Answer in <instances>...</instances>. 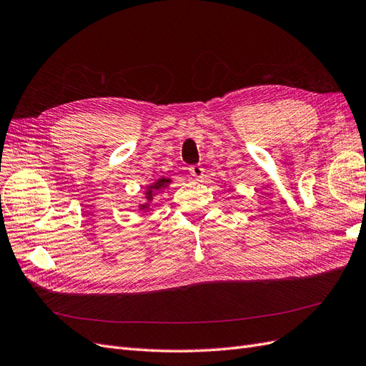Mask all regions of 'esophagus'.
<instances>
[{
    "label": "esophagus",
    "mask_w": 366,
    "mask_h": 366,
    "mask_svg": "<svg viewBox=\"0 0 366 366\" xmlns=\"http://www.w3.org/2000/svg\"><path fill=\"white\" fill-rule=\"evenodd\" d=\"M188 172H190V174L193 176V178L196 179V181H200L204 178V167L202 166H192L190 169H188Z\"/></svg>",
    "instance_id": "1"
}]
</instances>
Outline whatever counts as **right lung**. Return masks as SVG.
Segmentation results:
<instances>
[{
  "label": "right lung",
  "mask_w": 366,
  "mask_h": 366,
  "mask_svg": "<svg viewBox=\"0 0 366 366\" xmlns=\"http://www.w3.org/2000/svg\"><path fill=\"white\" fill-rule=\"evenodd\" d=\"M172 184V179L170 178H166V176H161L159 179H157L155 182H152L150 185L146 187V192H144V196H146V202L139 204L138 208L139 211H146L150 208V204L153 202V197H155V194H158L159 192H164L166 188Z\"/></svg>",
  "instance_id": "right-lung-1"
}]
</instances>
